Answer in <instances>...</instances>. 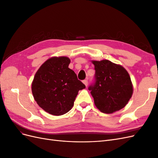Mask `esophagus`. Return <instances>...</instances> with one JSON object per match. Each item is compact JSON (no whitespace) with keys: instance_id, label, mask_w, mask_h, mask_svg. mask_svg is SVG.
Listing matches in <instances>:
<instances>
[{"instance_id":"obj_1","label":"esophagus","mask_w":158,"mask_h":158,"mask_svg":"<svg viewBox=\"0 0 158 158\" xmlns=\"http://www.w3.org/2000/svg\"><path fill=\"white\" fill-rule=\"evenodd\" d=\"M83 83L84 84V85H85V86H87V85H88V80H87V79L84 80H83Z\"/></svg>"}]
</instances>
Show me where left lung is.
I'll use <instances>...</instances> for the list:
<instances>
[{
    "instance_id": "left-lung-1",
    "label": "left lung",
    "mask_w": 158,
    "mask_h": 158,
    "mask_svg": "<svg viewBox=\"0 0 158 158\" xmlns=\"http://www.w3.org/2000/svg\"><path fill=\"white\" fill-rule=\"evenodd\" d=\"M95 82L88 89L100 111L111 114L125 107L132 97L133 86L128 72L108 60H92Z\"/></svg>"
}]
</instances>
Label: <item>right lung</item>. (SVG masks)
I'll list each match as a JSON object with an SVG mask.
<instances>
[{
	"label": "right lung",
	"mask_w": 158,
	"mask_h": 158,
	"mask_svg": "<svg viewBox=\"0 0 158 158\" xmlns=\"http://www.w3.org/2000/svg\"><path fill=\"white\" fill-rule=\"evenodd\" d=\"M66 56H53L38 69L31 84L35 101L45 111L59 116L69 112L74 106L78 91L85 88L69 68Z\"/></svg>",
	"instance_id": "obj_1"
}]
</instances>
